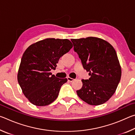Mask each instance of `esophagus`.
Segmentation results:
<instances>
[{
    "mask_svg": "<svg viewBox=\"0 0 135 135\" xmlns=\"http://www.w3.org/2000/svg\"><path fill=\"white\" fill-rule=\"evenodd\" d=\"M67 80H68V81H70V82H72V81H73L74 80V79L71 78V77H67Z\"/></svg>",
    "mask_w": 135,
    "mask_h": 135,
    "instance_id": "esophagus-1",
    "label": "esophagus"
}]
</instances>
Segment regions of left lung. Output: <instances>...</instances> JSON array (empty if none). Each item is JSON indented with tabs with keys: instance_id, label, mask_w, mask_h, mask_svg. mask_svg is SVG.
Returning a JSON list of instances; mask_svg holds the SVG:
<instances>
[{
	"instance_id": "8db88e82",
	"label": "left lung",
	"mask_w": 135,
	"mask_h": 135,
	"mask_svg": "<svg viewBox=\"0 0 135 135\" xmlns=\"http://www.w3.org/2000/svg\"><path fill=\"white\" fill-rule=\"evenodd\" d=\"M71 40L84 69L90 76L88 80H81L83 86L77 90V95L92 105L105 103L115 93L122 76L115 49L110 43L97 37Z\"/></svg>"
}]
</instances>
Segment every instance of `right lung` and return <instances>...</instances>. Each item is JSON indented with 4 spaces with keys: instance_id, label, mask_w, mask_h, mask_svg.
I'll use <instances>...</instances> for the list:
<instances>
[{
    "instance_id": "1",
    "label": "right lung",
    "mask_w": 135,
    "mask_h": 135,
    "mask_svg": "<svg viewBox=\"0 0 135 135\" xmlns=\"http://www.w3.org/2000/svg\"><path fill=\"white\" fill-rule=\"evenodd\" d=\"M73 47L68 39L49 38L31 45L22 55L18 81L24 95L36 106H45L58 97L67 78L59 79L51 73L59 58Z\"/></svg>"
}]
</instances>
